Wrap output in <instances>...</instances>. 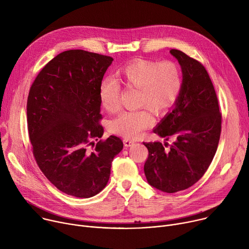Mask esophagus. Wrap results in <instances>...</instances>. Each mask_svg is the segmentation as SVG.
<instances>
[{
    "instance_id": "34e87169",
    "label": "esophagus",
    "mask_w": 249,
    "mask_h": 249,
    "mask_svg": "<svg viewBox=\"0 0 249 249\" xmlns=\"http://www.w3.org/2000/svg\"><path fill=\"white\" fill-rule=\"evenodd\" d=\"M123 143H124V146H125L126 148H128V147H131L132 145H134L135 142L132 141V140H129V139H124V140H123Z\"/></svg>"
}]
</instances>
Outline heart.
I'll return each mask as SVG.
<instances>
[{
  "instance_id": "b5f03b06",
  "label": "heart",
  "mask_w": 249,
  "mask_h": 249,
  "mask_svg": "<svg viewBox=\"0 0 249 249\" xmlns=\"http://www.w3.org/2000/svg\"><path fill=\"white\" fill-rule=\"evenodd\" d=\"M118 80L126 89L139 90L138 107H145L157 115L166 114L178 99L182 89V73L172 61L160 63L137 60L118 71ZM121 86L112 79H104L99 86V100L109 113L119 109ZM153 123L149 110L124 111L110 124V130L125 139H136Z\"/></svg>"
}]
</instances>
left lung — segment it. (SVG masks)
<instances>
[{
    "mask_svg": "<svg viewBox=\"0 0 249 249\" xmlns=\"http://www.w3.org/2000/svg\"><path fill=\"white\" fill-rule=\"evenodd\" d=\"M182 69V89L169 112L154 130L172 145L144 143L149 156L144 165L148 182L174 193L195 184L210 166L217 152L222 113L214 86L205 67L180 50L171 49Z\"/></svg>",
    "mask_w": 249,
    "mask_h": 249,
    "instance_id": "8db88e82",
    "label": "left lung"
}]
</instances>
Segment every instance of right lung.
I'll return each mask as SVG.
<instances>
[{"label": "right lung", "mask_w": 249, "mask_h": 249, "mask_svg": "<svg viewBox=\"0 0 249 249\" xmlns=\"http://www.w3.org/2000/svg\"><path fill=\"white\" fill-rule=\"evenodd\" d=\"M112 61L85 50L64 51L42 68L29 89L26 114L33 157L46 178L71 196L99 193L123 149L116 136L100 140L99 86Z\"/></svg>", "instance_id": "right-lung-1"}]
</instances>
